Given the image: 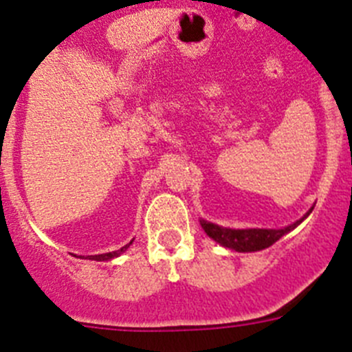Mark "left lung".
Listing matches in <instances>:
<instances>
[{
    "label": "left lung",
    "mask_w": 352,
    "mask_h": 352,
    "mask_svg": "<svg viewBox=\"0 0 352 352\" xmlns=\"http://www.w3.org/2000/svg\"><path fill=\"white\" fill-rule=\"evenodd\" d=\"M312 212L310 208L302 219L293 223L291 226L280 228V230H263V228H249V230H233V228H223L217 226L214 223H208V221H199L201 228L205 230L210 239H214L215 242L221 243L223 247H228V249H233L236 252H254L261 251V249H267L272 243L277 242L280 236H284L286 233H289L291 230L298 226L307 215Z\"/></svg>",
    "instance_id": "left-lung-1"
}]
</instances>
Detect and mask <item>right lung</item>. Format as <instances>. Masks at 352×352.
<instances>
[{
	"label": "right lung",
	"instance_id": "add662e5",
	"mask_svg": "<svg viewBox=\"0 0 352 352\" xmlns=\"http://www.w3.org/2000/svg\"><path fill=\"white\" fill-rule=\"evenodd\" d=\"M133 243V240L129 243H126L124 247H121V249H119V251H113V252H107V254H94V256H87V259H94V261H109V259H112V258H117V256H121L122 252L126 251V249H128L129 245H131Z\"/></svg>",
	"mask_w": 352,
	"mask_h": 352
}]
</instances>
